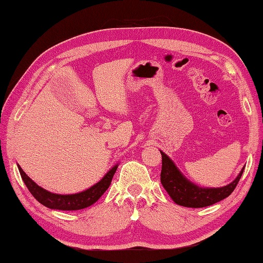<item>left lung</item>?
<instances>
[{
  "label": "left lung",
  "instance_id": "left-lung-1",
  "mask_svg": "<svg viewBox=\"0 0 263 263\" xmlns=\"http://www.w3.org/2000/svg\"><path fill=\"white\" fill-rule=\"evenodd\" d=\"M160 152L162 155L161 184L176 204L181 206L204 208L226 199L237 186L244 171L243 168L236 179L223 187H217V189L200 187L187 179L167 154L162 151Z\"/></svg>",
  "mask_w": 263,
  "mask_h": 263
}]
</instances>
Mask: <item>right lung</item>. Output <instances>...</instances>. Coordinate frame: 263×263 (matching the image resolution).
I'll return each instance as SVG.
<instances>
[{
  "label": "right lung",
  "mask_w": 263,
  "mask_h": 263,
  "mask_svg": "<svg viewBox=\"0 0 263 263\" xmlns=\"http://www.w3.org/2000/svg\"><path fill=\"white\" fill-rule=\"evenodd\" d=\"M117 168L118 164H116L115 167H112L99 183H96L92 187H89L86 191L76 193V194L61 195L54 194V193H51L49 191L42 189L41 186L37 185L34 180H31L29 177L25 174V171L21 169V167L18 164L21 178H23L27 189L31 193V195H33L41 204L46 208L63 211L82 210V209L88 208L94 204V203L104 194V192L109 189Z\"/></svg>",
  "instance_id": "add662e5"
}]
</instances>
